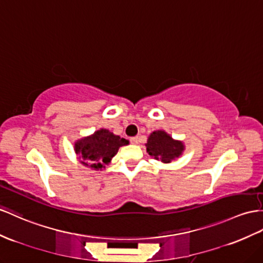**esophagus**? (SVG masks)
<instances>
[{
    "label": "esophagus",
    "mask_w": 263,
    "mask_h": 263,
    "mask_svg": "<svg viewBox=\"0 0 263 263\" xmlns=\"http://www.w3.org/2000/svg\"><path fill=\"white\" fill-rule=\"evenodd\" d=\"M130 142L132 144H138L139 143V137H133L130 139Z\"/></svg>",
    "instance_id": "1"
}]
</instances>
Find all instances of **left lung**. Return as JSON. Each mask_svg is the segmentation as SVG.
<instances>
[{"label": "left lung", "instance_id": "left-lung-1", "mask_svg": "<svg viewBox=\"0 0 263 263\" xmlns=\"http://www.w3.org/2000/svg\"><path fill=\"white\" fill-rule=\"evenodd\" d=\"M145 146L146 152L152 158L160 160L163 163H170L184 151V144L181 141L172 139L170 134L163 130L152 132L147 138Z\"/></svg>", "mask_w": 263, "mask_h": 263}]
</instances>
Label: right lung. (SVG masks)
Here are the masks:
<instances>
[{
    "mask_svg": "<svg viewBox=\"0 0 263 263\" xmlns=\"http://www.w3.org/2000/svg\"><path fill=\"white\" fill-rule=\"evenodd\" d=\"M129 144V141L116 136L106 129H100L89 137L78 140L74 151L80 162L94 170H102L111 162L120 146Z\"/></svg>",
    "mask_w": 263,
    "mask_h": 263,
    "instance_id": "add662e5",
    "label": "right lung"
}]
</instances>
